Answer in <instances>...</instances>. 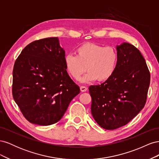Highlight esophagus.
<instances>
[{
	"label": "esophagus",
	"mask_w": 159,
	"mask_h": 159,
	"mask_svg": "<svg viewBox=\"0 0 159 159\" xmlns=\"http://www.w3.org/2000/svg\"><path fill=\"white\" fill-rule=\"evenodd\" d=\"M87 89H88V88L85 87V86H81L80 87V90H81V92H85V91H87Z\"/></svg>",
	"instance_id": "34e87169"
}]
</instances>
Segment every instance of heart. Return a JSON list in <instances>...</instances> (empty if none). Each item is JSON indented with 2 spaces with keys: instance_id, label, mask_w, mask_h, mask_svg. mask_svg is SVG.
<instances>
[{
  "instance_id": "1",
  "label": "heart",
  "mask_w": 159,
  "mask_h": 159,
  "mask_svg": "<svg viewBox=\"0 0 159 159\" xmlns=\"http://www.w3.org/2000/svg\"><path fill=\"white\" fill-rule=\"evenodd\" d=\"M75 53V56L67 54L64 63L66 70L76 80L87 70L88 72L81 81H105L111 78L116 70L119 56L112 46L85 43L79 46Z\"/></svg>"
}]
</instances>
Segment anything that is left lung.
Listing matches in <instances>:
<instances>
[{
	"label": "left lung",
	"mask_w": 159,
	"mask_h": 159,
	"mask_svg": "<svg viewBox=\"0 0 159 159\" xmlns=\"http://www.w3.org/2000/svg\"><path fill=\"white\" fill-rule=\"evenodd\" d=\"M119 60L112 77L101 85H90L91 111L100 127L113 130L125 125L145 106L150 72L136 47L117 46Z\"/></svg>",
	"instance_id": "1"
}]
</instances>
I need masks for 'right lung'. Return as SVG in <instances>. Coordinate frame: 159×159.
<instances>
[{"mask_svg":"<svg viewBox=\"0 0 159 159\" xmlns=\"http://www.w3.org/2000/svg\"><path fill=\"white\" fill-rule=\"evenodd\" d=\"M64 57L58 38L53 37L31 42L16 60L12 96L30 123L47 126L59 121L80 93L67 72Z\"/></svg>","mask_w":159,"mask_h":159,"instance_id":"right-lung-1","label":"right lung"}]
</instances>
